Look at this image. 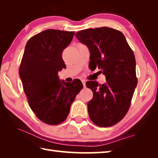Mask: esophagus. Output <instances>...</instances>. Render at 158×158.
<instances>
[{
  "instance_id": "1",
  "label": "esophagus",
  "mask_w": 158,
  "mask_h": 158,
  "mask_svg": "<svg viewBox=\"0 0 158 158\" xmlns=\"http://www.w3.org/2000/svg\"><path fill=\"white\" fill-rule=\"evenodd\" d=\"M81 81H82L83 85H84V86L85 87V79H82Z\"/></svg>"
}]
</instances>
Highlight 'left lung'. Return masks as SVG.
<instances>
[{
	"label": "left lung",
	"instance_id": "left-lung-1",
	"mask_svg": "<svg viewBox=\"0 0 158 158\" xmlns=\"http://www.w3.org/2000/svg\"><path fill=\"white\" fill-rule=\"evenodd\" d=\"M89 47L90 69H100L106 83H85L93 93L88 102L90 118L98 126H113L129 110L137 84L136 60L132 49L121 31L109 27L89 28L75 34Z\"/></svg>",
	"mask_w": 158,
	"mask_h": 158
}]
</instances>
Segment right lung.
<instances>
[{
    "label": "right lung",
    "instance_id": "1",
    "mask_svg": "<svg viewBox=\"0 0 158 158\" xmlns=\"http://www.w3.org/2000/svg\"><path fill=\"white\" fill-rule=\"evenodd\" d=\"M74 31L47 29L26 43L19 77L30 106L44 123L56 125L68 117L72 104L83 84L79 79L60 81L58 71L66 68L63 50L70 44Z\"/></svg>",
    "mask_w": 158,
    "mask_h": 158
}]
</instances>
